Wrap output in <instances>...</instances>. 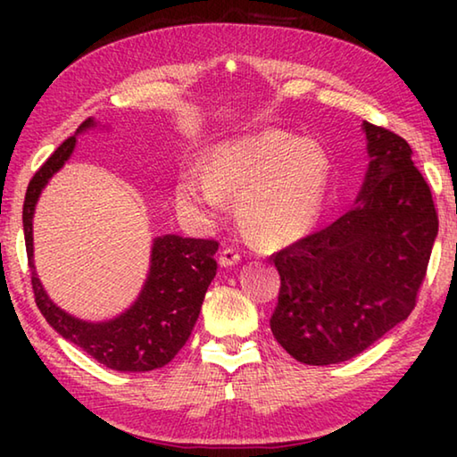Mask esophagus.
Returning <instances> with one entry per match:
<instances>
[{
  "label": "esophagus",
  "mask_w": 457,
  "mask_h": 457,
  "mask_svg": "<svg viewBox=\"0 0 457 457\" xmlns=\"http://www.w3.org/2000/svg\"><path fill=\"white\" fill-rule=\"evenodd\" d=\"M239 260H242V252H239L237 247H234V245H226L220 253V264L221 266H234V264H237Z\"/></svg>",
  "instance_id": "obj_1"
}]
</instances>
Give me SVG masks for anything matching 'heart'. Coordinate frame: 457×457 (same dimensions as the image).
I'll return each instance as SVG.
<instances>
[{
  "label": "heart",
  "mask_w": 457,
  "mask_h": 457,
  "mask_svg": "<svg viewBox=\"0 0 457 457\" xmlns=\"http://www.w3.org/2000/svg\"><path fill=\"white\" fill-rule=\"evenodd\" d=\"M327 183L328 159L319 145L266 130L215 146L205 173L183 171L177 201L201 218H215L226 207V195H237L245 229L258 242L278 245L314 226Z\"/></svg>",
  "instance_id": "b5f03b06"
}]
</instances>
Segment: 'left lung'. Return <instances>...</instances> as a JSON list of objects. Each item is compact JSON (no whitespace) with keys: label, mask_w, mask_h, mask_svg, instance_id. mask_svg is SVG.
I'll return each instance as SVG.
<instances>
[{"label":"left lung","mask_w":457,"mask_h":457,"mask_svg":"<svg viewBox=\"0 0 457 457\" xmlns=\"http://www.w3.org/2000/svg\"><path fill=\"white\" fill-rule=\"evenodd\" d=\"M370 163L357 207L272 253L280 274L270 319L304 365L357 357L415 308L437 236L431 189L411 146L365 122Z\"/></svg>","instance_id":"1"}]
</instances>
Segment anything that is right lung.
Returning a JSON list of instances; mask_svg holds the SVG:
<instances>
[{
  "mask_svg": "<svg viewBox=\"0 0 457 457\" xmlns=\"http://www.w3.org/2000/svg\"><path fill=\"white\" fill-rule=\"evenodd\" d=\"M92 127L87 119L79 130ZM76 137H68L48 161L34 173L24 199V236L28 264L32 270L36 304L60 337L120 373H146L167 365L187 343L204 304L207 286L218 272V239H193L163 236L153 244L151 272L137 303L119 319L108 322H84L66 314L44 292L34 268L32 218L36 201L50 177L68 161Z\"/></svg>",
  "mask_w": 457,
  "mask_h": 457,
  "instance_id": "1",
  "label": "right lung"
}]
</instances>
